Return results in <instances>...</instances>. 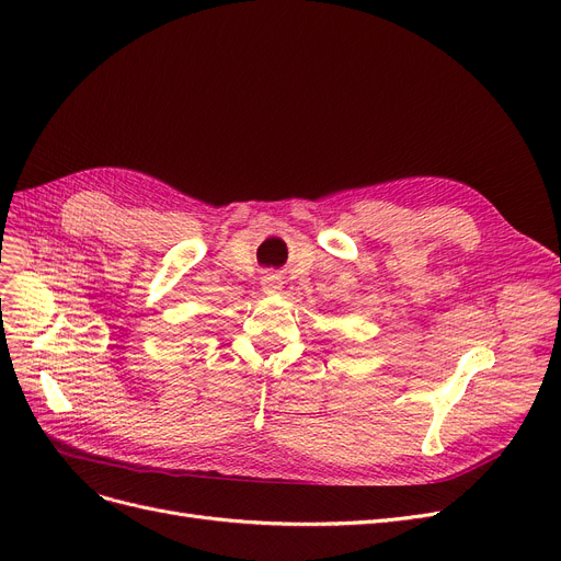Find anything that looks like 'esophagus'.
Segmentation results:
<instances>
[{
	"label": "esophagus",
	"mask_w": 561,
	"mask_h": 561,
	"mask_svg": "<svg viewBox=\"0 0 561 561\" xmlns=\"http://www.w3.org/2000/svg\"><path fill=\"white\" fill-rule=\"evenodd\" d=\"M260 285H262L264 295H278V291L283 289V278L278 274H266V276H262Z\"/></svg>",
	"instance_id": "1"
}]
</instances>
